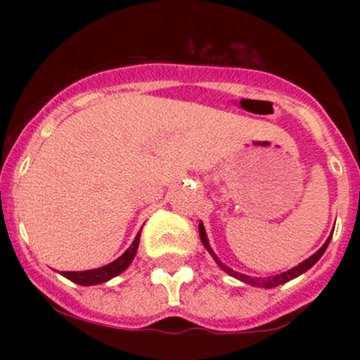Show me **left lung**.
I'll return each mask as SVG.
<instances>
[{
    "label": "left lung",
    "mask_w": 360,
    "mask_h": 360,
    "mask_svg": "<svg viewBox=\"0 0 360 360\" xmlns=\"http://www.w3.org/2000/svg\"><path fill=\"white\" fill-rule=\"evenodd\" d=\"M200 238H201V242H203L205 249L210 252V255H212V257L214 259V262L218 264V267H220L221 271H225L226 274L232 276V278H235V279L242 281V283L250 284V286H255V288H266V289H267V288H276V286H279V284L288 283V281H291V279L298 278V276L304 274V272H307L308 269H311V267L315 266V264L318 262V260H320L321 255L325 254L326 247H328L330 240H332V235H330V237L326 238V242L323 243V245L320 247V249H318V250L315 252V254L311 255V257H308L307 260H303V262L298 264V266L291 267V269H289V271H284V272H281V274H276V276H269V278H252V276L242 274V272H237V271L230 269L229 266H225V264H223L221 260L218 259V255L214 254V252H213L212 245H210V242H208V235H206V230H205L203 223H201V221H200Z\"/></svg>",
    "instance_id": "left-lung-1"
}]
</instances>
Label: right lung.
Masks as SVG:
<instances>
[{
	"label": "right lung",
	"mask_w": 360,
	"mask_h": 360,
	"mask_svg": "<svg viewBox=\"0 0 360 360\" xmlns=\"http://www.w3.org/2000/svg\"><path fill=\"white\" fill-rule=\"evenodd\" d=\"M142 232V230H140ZM140 232L135 237V240L131 242V245L123 252L122 255L113 262L106 264V266L98 267V269H89V271H62L60 274L64 278H68L72 283L81 284V286H94V284H101L106 283V281L113 279L115 276L122 274L123 271L127 269L128 266L131 264V260L135 259V254H137L139 249V242H140Z\"/></svg>",
	"instance_id": "1"
}]
</instances>
